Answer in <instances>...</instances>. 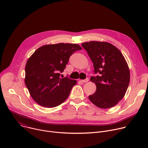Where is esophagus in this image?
<instances>
[{
  "label": "esophagus",
  "mask_w": 148,
  "mask_h": 148,
  "mask_svg": "<svg viewBox=\"0 0 148 148\" xmlns=\"http://www.w3.org/2000/svg\"><path fill=\"white\" fill-rule=\"evenodd\" d=\"M88 81H89V79L88 78H87L85 79H80V81L81 82H87Z\"/></svg>",
  "instance_id": "esophagus-1"
}]
</instances>
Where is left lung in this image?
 <instances>
[{"label":"left lung","mask_w":148,"mask_h":148,"mask_svg":"<svg viewBox=\"0 0 148 148\" xmlns=\"http://www.w3.org/2000/svg\"><path fill=\"white\" fill-rule=\"evenodd\" d=\"M81 45L93 62L95 74L98 73L90 78L97 89L89 99L100 108L115 106L125 96L130 84L127 62L120 50L108 42L91 41Z\"/></svg>","instance_id":"left-lung-1"}]
</instances>
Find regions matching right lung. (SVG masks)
I'll list each match as a JSON object with an SVG mask.
<instances>
[{
	"instance_id": "right-lung-1",
	"label": "right lung",
	"mask_w": 148,
	"mask_h": 148,
	"mask_svg": "<svg viewBox=\"0 0 148 148\" xmlns=\"http://www.w3.org/2000/svg\"><path fill=\"white\" fill-rule=\"evenodd\" d=\"M82 48L76 44L47 45L37 49L28 59L25 67V82L38 104L56 107L69 96L77 81L60 78L70 57Z\"/></svg>"
}]
</instances>
